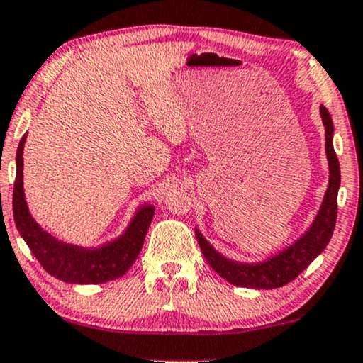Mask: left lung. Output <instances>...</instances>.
Wrapping results in <instances>:
<instances>
[{
    "label": "left lung",
    "mask_w": 363,
    "mask_h": 363,
    "mask_svg": "<svg viewBox=\"0 0 363 363\" xmlns=\"http://www.w3.org/2000/svg\"><path fill=\"white\" fill-rule=\"evenodd\" d=\"M320 118L325 126V152L329 161V186L325 191L323 206L315 216L313 225L308 228L303 237L288 247L283 252L274 255L262 263H238L222 257L202 233L196 230V237L207 263L213 272L220 274L223 279L235 286L253 289H273L293 281L306 268L313 263L318 255L328 247L330 237L334 233L337 218V192L340 187V166L334 151L333 136L334 125L325 106H320Z\"/></svg>",
    "instance_id": "obj_1"
}]
</instances>
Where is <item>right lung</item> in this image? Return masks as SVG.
Here are the masks:
<instances>
[{"label":"right lung","mask_w":363,"mask_h":363,"mask_svg":"<svg viewBox=\"0 0 363 363\" xmlns=\"http://www.w3.org/2000/svg\"><path fill=\"white\" fill-rule=\"evenodd\" d=\"M26 135L21 138L16 152V181L13 191L14 222L24 242L43 268L54 278L65 283L99 284L123 277L141 252L147 227L155 216V207L143 206L125 233L115 242L100 248H82L54 238L43 230L30 217L23 189V147Z\"/></svg>","instance_id":"1"}]
</instances>
